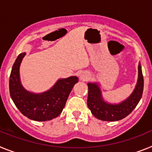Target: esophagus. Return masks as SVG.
Returning <instances> with one entry per match:
<instances>
[{
	"instance_id": "34e87169",
	"label": "esophagus",
	"mask_w": 152,
	"mask_h": 152,
	"mask_svg": "<svg viewBox=\"0 0 152 152\" xmlns=\"http://www.w3.org/2000/svg\"><path fill=\"white\" fill-rule=\"evenodd\" d=\"M80 78L81 80H83V81H87V80H89V75L86 72H82L81 74L80 75Z\"/></svg>"
}]
</instances>
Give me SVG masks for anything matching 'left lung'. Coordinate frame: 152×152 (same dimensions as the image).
Instances as JSON below:
<instances>
[{
    "instance_id": "obj_1",
    "label": "left lung",
    "mask_w": 152,
    "mask_h": 152,
    "mask_svg": "<svg viewBox=\"0 0 152 152\" xmlns=\"http://www.w3.org/2000/svg\"><path fill=\"white\" fill-rule=\"evenodd\" d=\"M138 78L136 86L129 98L121 103L111 104L104 101L102 92L98 83H88V99L87 105L91 113L98 119L107 122L118 121L127 115L134 110L139 102L143 93L144 79L142 75V66L138 64Z\"/></svg>"
}]
</instances>
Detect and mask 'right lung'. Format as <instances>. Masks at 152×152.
Masks as SVG:
<instances>
[{"label": "right lung", "instance_id": "1", "mask_svg": "<svg viewBox=\"0 0 152 152\" xmlns=\"http://www.w3.org/2000/svg\"><path fill=\"white\" fill-rule=\"evenodd\" d=\"M26 53H20L16 59L9 80L10 97L23 115L30 119L45 122L56 118L62 113L68 96L79 79L70 76L61 79L48 91L33 93L26 90L20 80V66Z\"/></svg>", "mask_w": 152, "mask_h": 152}]
</instances>
